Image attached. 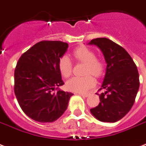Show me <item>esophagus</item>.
<instances>
[{"label":"esophagus","mask_w":146,"mask_h":146,"mask_svg":"<svg viewBox=\"0 0 146 146\" xmlns=\"http://www.w3.org/2000/svg\"><path fill=\"white\" fill-rule=\"evenodd\" d=\"M79 95L81 96H83V97H88L89 96V93H82V92H79Z\"/></svg>","instance_id":"1"}]
</instances>
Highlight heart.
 Returning a JSON list of instances; mask_svg holds the SVG:
<instances>
[{"label": "heart", "mask_w": 146, "mask_h": 146, "mask_svg": "<svg viewBox=\"0 0 146 146\" xmlns=\"http://www.w3.org/2000/svg\"><path fill=\"white\" fill-rule=\"evenodd\" d=\"M73 55L76 60L86 64L84 73L92 74L96 77H99L104 73V64L101 60L96 58V53L85 46L79 47L73 50ZM58 69L62 76L66 78L72 73V63L67 56L64 55L58 61ZM95 85V80L91 76L84 77H72L66 82V89L76 92L87 91Z\"/></svg>", "instance_id": "b5f03b06"}]
</instances>
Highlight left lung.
Listing matches in <instances>:
<instances>
[{
	"instance_id": "1",
	"label": "left lung",
	"mask_w": 146,
	"mask_h": 146,
	"mask_svg": "<svg viewBox=\"0 0 146 146\" xmlns=\"http://www.w3.org/2000/svg\"><path fill=\"white\" fill-rule=\"evenodd\" d=\"M88 44L96 45L102 50L107 64L100 89L105 92L98 94L99 104L90 111L102 122H117L133 105L139 88L138 70L127 50L111 40L98 38Z\"/></svg>"
}]
</instances>
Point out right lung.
Returning <instances> with one entry per match:
<instances>
[{"label": "right lung", "instance_id": "add662e5", "mask_svg": "<svg viewBox=\"0 0 146 146\" xmlns=\"http://www.w3.org/2000/svg\"><path fill=\"white\" fill-rule=\"evenodd\" d=\"M68 48L60 41L38 42L22 55L14 71V92L19 106L40 123L57 120L67 108L73 94L58 89L64 84L58 61ZM56 87L58 91L53 92Z\"/></svg>", "mask_w": 146, "mask_h": 146}]
</instances>
